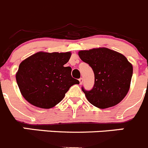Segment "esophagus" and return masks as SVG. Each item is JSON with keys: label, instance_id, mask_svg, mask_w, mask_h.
Instances as JSON below:
<instances>
[{"label": "esophagus", "instance_id": "1", "mask_svg": "<svg viewBox=\"0 0 148 148\" xmlns=\"http://www.w3.org/2000/svg\"><path fill=\"white\" fill-rule=\"evenodd\" d=\"M79 82H80V84H81L83 83V78H79Z\"/></svg>", "mask_w": 148, "mask_h": 148}]
</instances>
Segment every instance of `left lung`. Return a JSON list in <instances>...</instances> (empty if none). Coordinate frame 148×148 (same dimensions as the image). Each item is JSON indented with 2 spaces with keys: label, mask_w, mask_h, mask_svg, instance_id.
<instances>
[{
  "label": "left lung",
  "mask_w": 148,
  "mask_h": 148,
  "mask_svg": "<svg viewBox=\"0 0 148 148\" xmlns=\"http://www.w3.org/2000/svg\"><path fill=\"white\" fill-rule=\"evenodd\" d=\"M78 56L95 74L92 89L86 90L81 87L88 101L100 108L118 104L128 93L132 78L133 67L128 59L106 47L81 51Z\"/></svg>",
  "instance_id": "8db88e82"
}]
</instances>
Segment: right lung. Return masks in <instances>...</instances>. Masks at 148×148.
<instances>
[{
	"label": "right lung",
	"mask_w": 148,
	"mask_h": 148,
	"mask_svg": "<svg viewBox=\"0 0 148 148\" xmlns=\"http://www.w3.org/2000/svg\"><path fill=\"white\" fill-rule=\"evenodd\" d=\"M71 53L39 52L20 63L16 80L22 95L32 105L50 108L62 101L70 87L78 84L70 67H64Z\"/></svg>",
	"instance_id": "right-lung-1"
}]
</instances>
